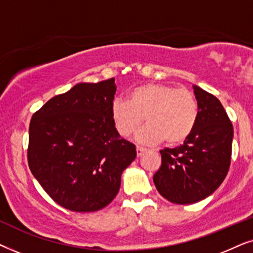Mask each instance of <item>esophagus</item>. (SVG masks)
Returning a JSON list of instances; mask_svg holds the SVG:
<instances>
[{"mask_svg": "<svg viewBox=\"0 0 253 253\" xmlns=\"http://www.w3.org/2000/svg\"><path fill=\"white\" fill-rule=\"evenodd\" d=\"M136 151H137V157H140V155H143V153L145 151H146V148L141 147V146H137L136 147Z\"/></svg>", "mask_w": 253, "mask_h": 253, "instance_id": "34e87169", "label": "esophagus"}]
</instances>
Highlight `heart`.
Segmentation results:
<instances>
[{"mask_svg":"<svg viewBox=\"0 0 253 253\" xmlns=\"http://www.w3.org/2000/svg\"><path fill=\"white\" fill-rule=\"evenodd\" d=\"M110 116L121 137H130L145 120L147 126L138 133V140L144 144L165 140L172 146L184 143L192 134L198 122L199 105L189 89L147 83L131 89L127 101L114 99Z\"/></svg>","mask_w":253,"mask_h":253,"instance_id":"obj_1","label":"heart"}]
</instances>
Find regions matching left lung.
Instances as JSON below:
<instances>
[{
	"instance_id": "left-lung-1",
	"label": "left lung",
	"mask_w": 253,
	"mask_h": 253,
	"mask_svg": "<svg viewBox=\"0 0 253 253\" xmlns=\"http://www.w3.org/2000/svg\"><path fill=\"white\" fill-rule=\"evenodd\" d=\"M199 117L184 144L160 151L161 167L153 176L159 193L174 204H193L215 191L231 161L234 129L221 102L193 86Z\"/></svg>"
}]
</instances>
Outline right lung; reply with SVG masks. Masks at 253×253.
I'll return each instance as SVG.
<instances>
[{"instance_id": "add662e5", "label": "right lung", "mask_w": 253, "mask_h": 253, "mask_svg": "<svg viewBox=\"0 0 253 253\" xmlns=\"http://www.w3.org/2000/svg\"><path fill=\"white\" fill-rule=\"evenodd\" d=\"M115 78L81 83L33 114L27 161L48 196L72 212H94L115 198L136 146L114 126Z\"/></svg>"}]
</instances>
